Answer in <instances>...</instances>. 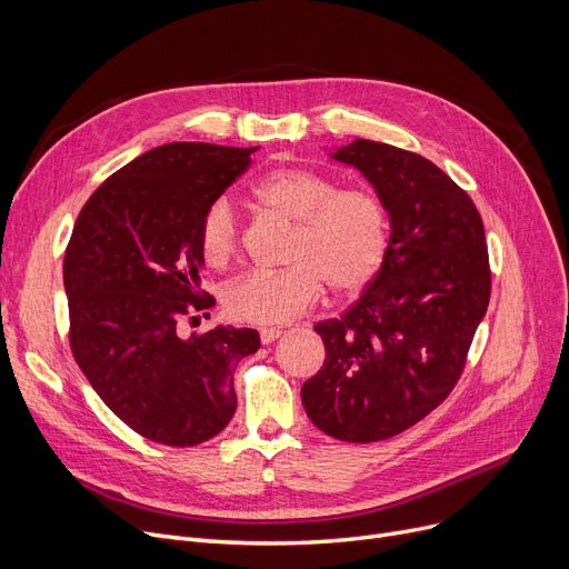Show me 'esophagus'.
Here are the masks:
<instances>
[{"label": "esophagus", "instance_id": "1", "mask_svg": "<svg viewBox=\"0 0 569 569\" xmlns=\"http://www.w3.org/2000/svg\"><path fill=\"white\" fill-rule=\"evenodd\" d=\"M281 335H283V330H279V327H264V330H260V341L262 343H274Z\"/></svg>", "mask_w": 569, "mask_h": 569}]
</instances>
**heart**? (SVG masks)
<instances>
[{
  "mask_svg": "<svg viewBox=\"0 0 569 569\" xmlns=\"http://www.w3.org/2000/svg\"><path fill=\"white\" fill-rule=\"evenodd\" d=\"M253 200L295 223L288 244L290 267L247 272L226 292V311L253 325H281L307 311L330 286L332 292L362 290L387 253V214L380 200L362 189H337L307 168H279L260 177ZM200 251L214 267L237 251V217L228 200H214L200 221Z\"/></svg>",
  "mask_w": 569,
  "mask_h": 569,
  "instance_id": "obj_1",
  "label": "heart"
}]
</instances>
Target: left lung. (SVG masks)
Here are the masks:
<instances>
[{
  "instance_id": "8db88e82",
  "label": "left lung",
  "mask_w": 569,
  "mask_h": 569,
  "mask_svg": "<svg viewBox=\"0 0 569 569\" xmlns=\"http://www.w3.org/2000/svg\"><path fill=\"white\" fill-rule=\"evenodd\" d=\"M330 157L367 177L390 242L360 300L313 327L325 365L302 385V403L327 436L376 442L455 390L489 307V253L477 207L429 159L365 138Z\"/></svg>"
}]
</instances>
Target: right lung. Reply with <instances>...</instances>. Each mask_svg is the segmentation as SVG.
Instances as JSON below:
<instances>
[{
  "label": "right lung",
  "mask_w": 569,
  "mask_h": 569,
  "mask_svg": "<svg viewBox=\"0 0 569 569\" xmlns=\"http://www.w3.org/2000/svg\"><path fill=\"white\" fill-rule=\"evenodd\" d=\"M258 147L168 142L112 172L80 209L64 256L71 350L103 403L136 433L191 447L226 429L232 373L260 348L256 330L179 335L214 305L200 290L204 209Z\"/></svg>",
  "instance_id": "1"
}]
</instances>
